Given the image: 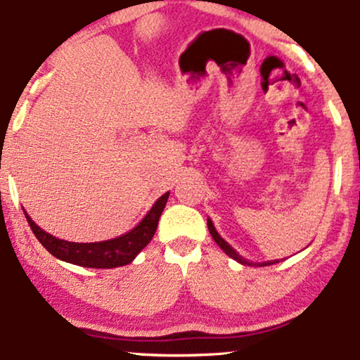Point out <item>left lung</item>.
<instances>
[{
    "instance_id": "8db88e82",
    "label": "left lung",
    "mask_w": 360,
    "mask_h": 360,
    "mask_svg": "<svg viewBox=\"0 0 360 360\" xmlns=\"http://www.w3.org/2000/svg\"><path fill=\"white\" fill-rule=\"evenodd\" d=\"M208 230H210V233H212V237H213V240L218 243V245H220V249L225 252L226 255H229V257H232V259H235L237 260V262H240V264H243V266H254V262H249V260H245L243 257H240V255L237 254V252H235L232 247L229 245V243H226L225 240H223V238L220 237V235H218V232L217 230H214V226H213V221L210 220L208 218ZM276 262H279V260H267V262H262V264H257V266H271V264H276Z\"/></svg>"
}]
</instances>
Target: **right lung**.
Masks as SVG:
<instances>
[{
    "label": "right lung",
    "instance_id": "add662e5",
    "mask_svg": "<svg viewBox=\"0 0 360 360\" xmlns=\"http://www.w3.org/2000/svg\"><path fill=\"white\" fill-rule=\"evenodd\" d=\"M167 198L169 191L164 193L162 196L155 201L154 206L150 208V212H148L146 217H143V220L140 221L135 229H131L130 232L120 235L117 238H111V240L91 243L60 240V238L53 237V235L47 233L45 230L40 229V226L28 217V213L25 212V210L23 212L32 232L35 233L39 242L51 252L53 257L82 267L113 269V267L130 264L131 260L137 257L139 252L152 240V237H154L157 230V223H159L164 206L167 203Z\"/></svg>",
    "mask_w": 360,
    "mask_h": 360
}]
</instances>
